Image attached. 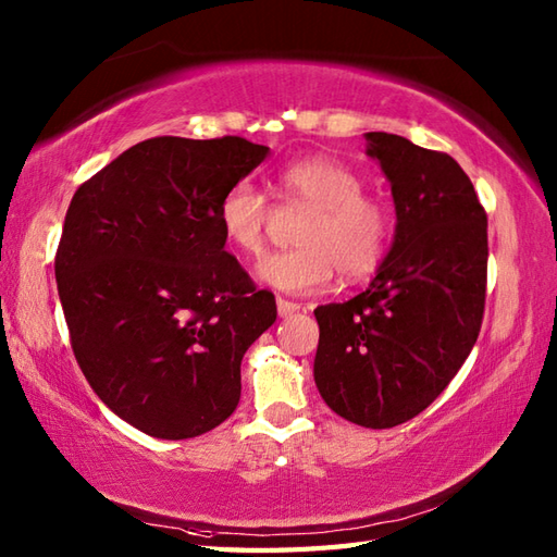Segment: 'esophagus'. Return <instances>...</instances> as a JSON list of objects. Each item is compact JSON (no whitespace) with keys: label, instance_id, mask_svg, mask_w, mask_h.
Segmentation results:
<instances>
[{"label":"esophagus","instance_id":"obj_1","mask_svg":"<svg viewBox=\"0 0 557 557\" xmlns=\"http://www.w3.org/2000/svg\"><path fill=\"white\" fill-rule=\"evenodd\" d=\"M299 309H301V304L289 301V299H285V297H277V313H280L282 318L294 315Z\"/></svg>","mask_w":557,"mask_h":557}]
</instances>
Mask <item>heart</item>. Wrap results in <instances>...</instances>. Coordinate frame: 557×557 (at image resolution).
I'll return each instance as SVG.
<instances>
[{"label":"heart","instance_id":"b5f03b06","mask_svg":"<svg viewBox=\"0 0 557 557\" xmlns=\"http://www.w3.org/2000/svg\"><path fill=\"white\" fill-rule=\"evenodd\" d=\"M363 188V174L337 158L313 156L282 168L275 176L282 203L311 212L297 232L301 246L260 260V280L282 292L311 294L327 287L337 270L359 280L381 268L395 236V208ZM218 222L234 251L260 256L272 208L251 182L242 180L222 194Z\"/></svg>","mask_w":557,"mask_h":557}]
</instances>
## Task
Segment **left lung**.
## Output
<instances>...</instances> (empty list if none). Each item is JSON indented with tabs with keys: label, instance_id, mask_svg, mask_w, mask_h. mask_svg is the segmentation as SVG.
<instances>
[{
	"label": "left lung",
	"instance_id": "obj_1",
	"mask_svg": "<svg viewBox=\"0 0 557 557\" xmlns=\"http://www.w3.org/2000/svg\"><path fill=\"white\" fill-rule=\"evenodd\" d=\"M363 138L393 184L395 244L369 289L315 309L313 375L342 419L393 429L429 407L476 345L488 218L447 152L383 132Z\"/></svg>",
	"mask_w": 557,
	"mask_h": 557
}]
</instances>
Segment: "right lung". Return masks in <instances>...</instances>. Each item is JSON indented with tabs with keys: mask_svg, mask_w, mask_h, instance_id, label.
Segmentation results:
<instances>
[{
	"mask_svg": "<svg viewBox=\"0 0 557 557\" xmlns=\"http://www.w3.org/2000/svg\"><path fill=\"white\" fill-rule=\"evenodd\" d=\"M242 136L140 140L78 186L54 256L71 349L116 417L164 441L208 433L242 397L272 292L224 251L218 203L265 160Z\"/></svg>",
	"mask_w": 557,
	"mask_h": 557,
	"instance_id": "1",
	"label": "right lung"
}]
</instances>
